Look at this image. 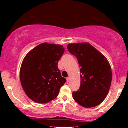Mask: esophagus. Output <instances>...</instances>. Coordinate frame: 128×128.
<instances>
[{"label":"esophagus","mask_w":128,"mask_h":128,"mask_svg":"<svg viewBox=\"0 0 128 128\" xmlns=\"http://www.w3.org/2000/svg\"><path fill=\"white\" fill-rule=\"evenodd\" d=\"M69 81H70V77H67L66 78V81L68 82H69Z\"/></svg>","instance_id":"esophagus-1"}]
</instances>
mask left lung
Returning <instances> with one entry per match:
<instances>
[{"mask_svg": "<svg viewBox=\"0 0 128 128\" xmlns=\"http://www.w3.org/2000/svg\"><path fill=\"white\" fill-rule=\"evenodd\" d=\"M70 52L77 58L81 85L72 93L74 100L85 108L95 107L104 100L112 81L111 66L106 58L88 43H70Z\"/></svg>", "mask_w": 128, "mask_h": 128, "instance_id": "obj_1", "label": "left lung"}]
</instances>
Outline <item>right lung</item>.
<instances>
[{
  "label": "right lung",
  "mask_w": 128,
  "mask_h": 128,
  "mask_svg": "<svg viewBox=\"0 0 128 128\" xmlns=\"http://www.w3.org/2000/svg\"><path fill=\"white\" fill-rule=\"evenodd\" d=\"M64 52L62 45L43 43L25 56L20 78L25 94L32 100L46 103L56 98L66 82L58 67Z\"/></svg>",
  "instance_id": "1"
}]
</instances>
